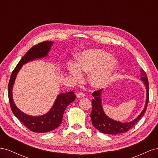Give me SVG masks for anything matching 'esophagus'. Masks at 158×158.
<instances>
[{
  "label": "esophagus",
  "mask_w": 158,
  "mask_h": 158,
  "mask_svg": "<svg viewBox=\"0 0 158 158\" xmlns=\"http://www.w3.org/2000/svg\"><path fill=\"white\" fill-rule=\"evenodd\" d=\"M84 96V94L82 92H78L76 93V97L78 98H82Z\"/></svg>",
  "instance_id": "obj_1"
}]
</instances>
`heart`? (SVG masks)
Returning <instances> with one entry per match:
<instances>
[{"instance_id": "obj_1", "label": "heart", "mask_w": 158, "mask_h": 158, "mask_svg": "<svg viewBox=\"0 0 158 158\" xmlns=\"http://www.w3.org/2000/svg\"><path fill=\"white\" fill-rule=\"evenodd\" d=\"M115 59L106 51L99 49L82 52L77 59V66H69L70 74L76 79L82 78V73H91L89 80L93 86L103 88L113 79L117 69Z\"/></svg>"}]
</instances>
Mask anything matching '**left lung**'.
<instances>
[{"label":"left lung","mask_w":158,"mask_h":158,"mask_svg":"<svg viewBox=\"0 0 158 158\" xmlns=\"http://www.w3.org/2000/svg\"><path fill=\"white\" fill-rule=\"evenodd\" d=\"M141 75L142 76L141 79L142 81H144L147 89L146 106L140 115L132 122L122 123L121 122L113 121L112 119L109 118L104 113L102 106L101 93L102 92V89L96 90L92 93V96L94 97V99L92 100V111L90 114V117L91 119H92L93 126L95 128H97L98 131L105 134H109V135H117V134L125 133L130 130L134 125H135L140 120L142 116L144 115V113L146 111L148 102H149V84H148V76L145 71L141 70Z\"/></svg>","instance_id":"8db88e82"}]
</instances>
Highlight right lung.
<instances>
[{
  "label": "right lung",
  "instance_id": "right-lung-1",
  "mask_svg": "<svg viewBox=\"0 0 158 158\" xmlns=\"http://www.w3.org/2000/svg\"><path fill=\"white\" fill-rule=\"evenodd\" d=\"M52 41H46L33 45L23 56L17 66L12 71L8 85V99L12 111L20 121L29 130L34 132H47L58 127L63 120V113L69 105L73 102L76 95L73 92L61 94L58 95L53 107L51 111L45 115L41 117H31L21 112L14 104L12 95V89L16 76L22 65L28 61L41 58L47 55L51 49Z\"/></svg>",
  "mask_w": 158,
  "mask_h": 158
}]
</instances>
